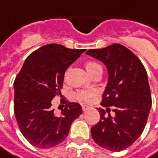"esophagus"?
<instances>
[{
    "label": "esophagus",
    "instance_id": "esophagus-1",
    "mask_svg": "<svg viewBox=\"0 0 158 158\" xmlns=\"http://www.w3.org/2000/svg\"><path fill=\"white\" fill-rule=\"evenodd\" d=\"M89 108V106H87V105H82V109L83 111H86V110Z\"/></svg>",
    "mask_w": 158,
    "mask_h": 158
}]
</instances>
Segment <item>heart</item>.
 <instances>
[{"mask_svg": "<svg viewBox=\"0 0 158 158\" xmlns=\"http://www.w3.org/2000/svg\"><path fill=\"white\" fill-rule=\"evenodd\" d=\"M85 67L89 73H91L96 69H102V66L95 61H87L85 63ZM67 75H68V71H66L64 73V79L67 78ZM96 90H79L74 94V97L80 102H87L92 99L94 96H96Z\"/></svg>", "mask_w": 158, "mask_h": 158, "instance_id": "1", "label": "heart"}]
</instances>
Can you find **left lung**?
<instances>
[{
	"label": "left lung",
	"instance_id": "left-lung-1",
	"mask_svg": "<svg viewBox=\"0 0 158 158\" xmlns=\"http://www.w3.org/2000/svg\"><path fill=\"white\" fill-rule=\"evenodd\" d=\"M87 55L102 61L108 71V83L98 108L100 121L91 128L94 141L104 149L121 152L138 139L146 127L152 96L146 69L139 57L120 44L92 49ZM108 106H113L112 118Z\"/></svg>",
	"mask_w": 158,
	"mask_h": 158
}]
</instances>
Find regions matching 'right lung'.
<instances>
[{
  "label": "right lung",
  "instance_id": "obj_1",
  "mask_svg": "<svg viewBox=\"0 0 158 158\" xmlns=\"http://www.w3.org/2000/svg\"><path fill=\"white\" fill-rule=\"evenodd\" d=\"M85 49L66 48L48 44L26 58L14 80V114L20 131L33 146L41 149L62 143L73 120L82 113L79 103L64 100L60 114L52 108V99L61 96L64 73Z\"/></svg>",
  "mask_w": 158,
  "mask_h": 158
}]
</instances>
